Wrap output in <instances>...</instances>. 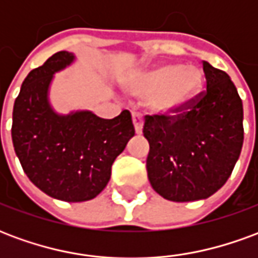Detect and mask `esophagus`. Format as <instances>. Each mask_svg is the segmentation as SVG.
Listing matches in <instances>:
<instances>
[{
	"mask_svg": "<svg viewBox=\"0 0 258 258\" xmlns=\"http://www.w3.org/2000/svg\"><path fill=\"white\" fill-rule=\"evenodd\" d=\"M133 123H134V127H135V133L137 134H141L142 133V114L140 113H134L133 114Z\"/></svg>",
	"mask_w": 258,
	"mask_h": 258,
	"instance_id": "34e87169",
	"label": "esophagus"
}]
</instances>
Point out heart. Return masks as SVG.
Returning <instances> with one entry per match:
<instances>
[{"label":"heart","mask_w":258,"mask_h":258,"mask_svg":"<svg viewBox=\"0 0 258 258\" xmlns=\"http://www.w3.org/2000/svg\"><path fill=\"white\" fill-rule=\"evenodd\" d=\"M203 85V73L196 66L162 64L137 76L130 85L133 94L151 96L149 107L174 114L194 101Z\"/></svg>","instance_id":"1"}]
</instances>
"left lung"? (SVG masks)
I'll list each match as a JSON object with an SVG mask.
<instances>
[{"label":"left lung","mask_w":258,"mask_h":258,"mask_svg":"<svg viewBox=\"0 0 258 258\" xmlns=\"http://www.w3.org/2000/svg\"><path fill=\"white\" fill-rule=\"evenodd\" d=\"M206 90L174 114H146V170L171 202L207 199L227 182L243 145V106L229 76L203 60Z\"/></svg>","instance_id":"8db88e82"}]
</instances>
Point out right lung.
Returning a JSON list of instances; mask_svg holds the SVG:
<instances>
[{
    "label": "right lung",
    "instance_id": "obj_1",
    "mask_svg": "<svg viewBox=\"0 0 258 258\" xmlns=\"http://www.w3.org/2000/svg\"><path fill=\"white\" fill-rule=\"evenodd\" d=\"M73 59L60 51L27 74L15 99L12 142L23 171L38 189L63 202H85L105 189L114 159L135 130L128 110L110 120L91 112H53L49 83Z\"/></svg>",
    "mask_w": 258,
    "mask_h": 258
}]
</instances>
